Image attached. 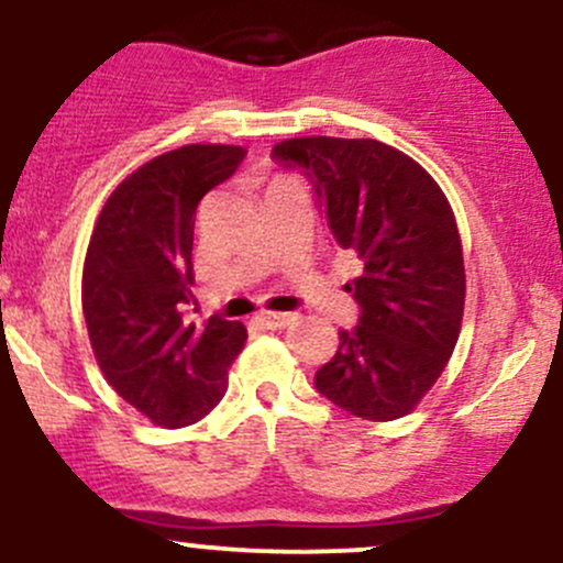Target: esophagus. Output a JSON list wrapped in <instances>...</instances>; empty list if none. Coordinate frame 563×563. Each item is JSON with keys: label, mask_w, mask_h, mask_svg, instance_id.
Instances as JSON below:
<instances>
[{"label": "esophagus", "mask_w": 563, "mask_h": 563, "mask_svg": "<svg viewBox=\"0 0 563 563\" xmlns=\"http://www.w3.org/2000/svg\"><path fill=\"white\" fill-rule=\"evenodd\" d=\"M256 320L264 325V329L277 331V329H286V325H291L294 314L291 312H262Z\"/></svg>", "instance_id": "34e87169"}]
</instances>
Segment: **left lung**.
Masks as SVG:
<instances>
[{
	"mask_svg": "<svg viewBox=\"0 0 563 563\" xmlns=\"http://www.w3.org/2000/svg\"><path fill=\"white\" fill-rule=\"evenodd\" d=\"M312 178L331 238L361 262L347 283L361 323L339 331L314 387L372 422L419 406L456 347L465 258L446 195L417 159L376 139L301 135L272 150Z\"/></svg>",
	"mask_w": 563,
	"mask_h": 563,
	"instance_id": "8db88e82",
	"label": "left lung"
}]
</instances>
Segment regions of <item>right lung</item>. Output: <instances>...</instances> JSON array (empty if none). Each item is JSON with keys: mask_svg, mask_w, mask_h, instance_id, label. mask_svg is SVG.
<instances>
[{"mask_svg": "<svg viewBox=\"0 0 563 563\" xmlns=\"http://www.w3.org/2000/svg\"><path fill=\"white\" fill-rule=\"evenodd\" d=\"M245 152L187 144L122 178L92 227L82 267V312L98 368L114 393L159 428H187L224 398L245 347L243 323H191V240L202 197Z\"/></svg>", "mask_w": 563, "mask_h": 563, "instance_id": "1", "label": "right lung"}]
</instances>
